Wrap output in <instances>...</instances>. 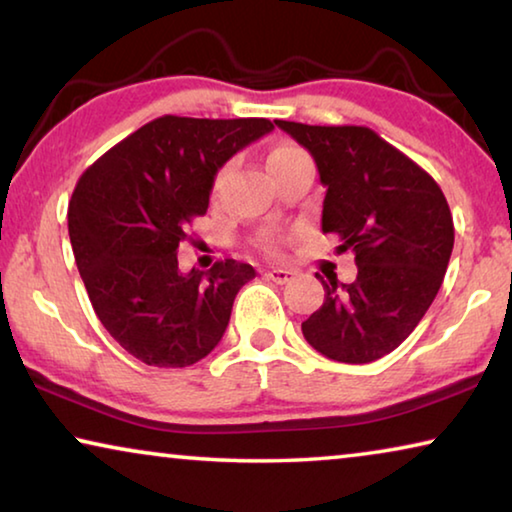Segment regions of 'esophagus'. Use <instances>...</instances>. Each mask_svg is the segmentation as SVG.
Listing matches in <instances>:
<instances>
[{"label":"esophagus","mask_w":512,"mask_h":512,"mask_svg":"<svg viewBox=\"0 0 512 512\" xmlns=\"http://www.w3.org/2000/svg\"><path fill=\"white\" fill-rule=\"evenodd\" d=\"M268 280H273L275 284H287L293 280V271H287V268H268V271L264 273Z\"/></svg>","instance_id":"1"}]
</instances>
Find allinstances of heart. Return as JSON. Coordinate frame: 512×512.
I'll list each match as a JSON object with an SVG mask.
<instances>
[{
    "instance_id": "b5f03b06",
    "label": "heart",
    "mask_w": 512,
    "mask_h": 512,
    "mask_svg": "<svg viewBox=\"0 0 512 512\" xmlns=\"http://www.w3.org/2000/svg\"><path fill=\"white\" fill-rule=\"evenodd\" d=\"M296 151H300V149H296V146H291V144H277V146H273V151L268 153V162H273L277 158H284V155H291Z\"/></svg>"
}]
</instances>
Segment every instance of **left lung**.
<instances>
[{
  "label": "left lung",
  "instance_id": "obj_1",
  "mask_svg": "<svg viewBox=\"0 0 512 512\" xmlns=\"http://www.w3.org/2000/svg\"><path fill=\"white\" fill-rule=\"evenodd\" d=\"M275 126L311 153L323 232L352 250L357 280L323 282L325 302L305 323L311 348L341 363H370L409 336L443 284L454 248L447 198L427 171L366 126Z\"/></svg>",
  "mask_w": 512,
  "mask_h": 512
}]
</instances>
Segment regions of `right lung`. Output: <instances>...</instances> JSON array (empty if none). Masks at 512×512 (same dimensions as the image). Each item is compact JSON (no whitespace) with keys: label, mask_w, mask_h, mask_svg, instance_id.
Instances as JSON below:
<instances>
[{"label":"right lung","mask_w":512,"mask_h":512,"mask_svg":"<svg viewBox=\"0 0 512 512\" xmlns=\"http://www.w3.org/2000/svg\"><path fill=\"white\" fill-rule=\"evenodd\" d=\"M273 131L268 119L164 115L92 164L69 201L76 266L101 325L146 366L185 368L219 345L250 264L180 273L178 246L219 169Z\"/></svg>","instance_id":"add662e5"}]
</instances>
